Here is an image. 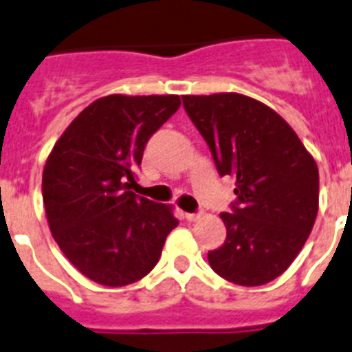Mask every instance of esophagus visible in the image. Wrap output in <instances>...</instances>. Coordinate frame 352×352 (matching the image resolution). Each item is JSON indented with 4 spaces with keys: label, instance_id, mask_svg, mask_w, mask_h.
<instances>
[{
    "label": "esophagus",
    "instance_id": "obj_1",
    "mask_svg": "<svg viewBox=\"0 0 352 352\" xmlns=\"http://www.w3.org/2000/svg\"><path fill=\"white\" fill-rule=\"evenodd\" d=\"M184 219L190 222H195L201 219V213H184Z\"/></svg>",
    "mask_w": 352,
    "mask_h": 352
}]
</instances>
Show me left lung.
<instances>
[{"label": "left lung", "mask_w": 352, "mask_h": 352, "mask_svg": "<svg viewBox=\"0 0 352 352\" xmlns=\"http://www.w3.org/2000/svg\"><path fill=\"white\" fill-rule=\"evenodd\" d=\"M217 171L236 179L228 235L210 251L211 270L236 285H262L296 258L318 213V166L295 130L242 94L182 96Z\"/></svg>", "instance_id": "1"}]
</instances>
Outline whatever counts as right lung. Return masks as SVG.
<instances>
[{
  "label": "right lung",
  "instance_id": "right-lung-1",
  "mask_svg": "<svg viewBox=\"0 0 352 352\" xmlns=\"http://www.w3.org/2000/svg\"><path fill=\"white\" fill-rule=\"evenodd\" d=\"M179 107V96L101 97L48 155L43 202L54 241L97 284L121 287L146 276L179 224L171 206L130 191L148 139Z\"/></svg>",
  "mask_w": 352,
  "mask_h": 352
}]
</instances>
